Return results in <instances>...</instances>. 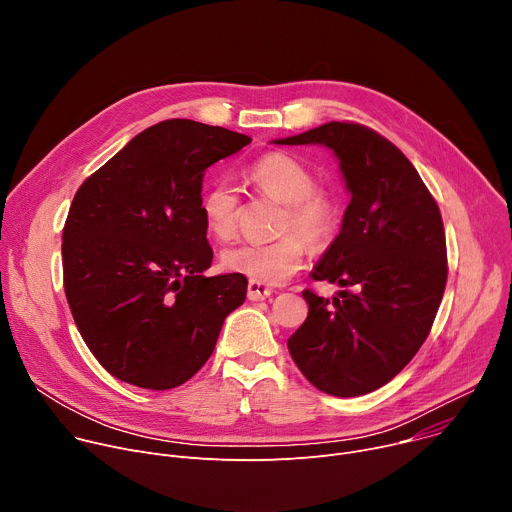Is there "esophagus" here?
I'll return each mask as SVG.
<instances>
[{
    "label": "esophagus",
    "mask_w": 512,
    "mask_h": 512,
    "mask_svg": "<svg viewBox=\"0 0 512 512\" xmlns=\"http://www.w3.org/2000/svg\"><path fill=\"white\" fill-rule=\"evenodd\" d=\"M247 296H249V300H253V302H261V300H265V298H269L271 296V290L265 286V284H259V282H249V286H247Z\"/></svg>",
    "instance_id": "obj_1"
}]
</instances>
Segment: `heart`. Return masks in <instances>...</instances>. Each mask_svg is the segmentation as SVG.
<instances>
[{
	"instance_id": "obj_1",
	"label": "heart",
	"mask_w": 512,
	"mask_h": 512,
	"mask_svg": "<svg viewBox=\"0 0 512 512\" xmlns=\"http://www.w3.org/2000/svg\"><path fill=\"white\" fill-rule=\"evenodd\" d=\"M247 179L257 192L284 202L280 232L286 235L230 247L222 253V265L230 273L245 275L265 286L284 284L304 263L308 247L303 234L314 245L333 237L337 206L327 192L314 188V175L302 163L282 153H269L255 161L247 169ZM202 216L216 239L235 237L239 226V190L235 183L228 179L214 181L202 196ZM294 229L303 234L294 233Z\"/></svg>"
}]
</instances>
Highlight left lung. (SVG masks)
<instances>
[{"mask_svg":"<svg viewBox=\"0 0 512 512\" xmlns=\"http://www.w3.org/2000/svg\"><path fill=\"white\" fill-rule=\"evenodd\" d=\"M275 145L331 149L351 194L341 232L312 271L345 290L333 304L302 292L308 318L288 339L290 355L324 394L374 392L421 349L439 310L447 282L439 206L404 153L357 122H327Z\"/></svg>","mask_w":512,"mask_h":512,"instance_id":"1","label":"left lung"}]
</instances>
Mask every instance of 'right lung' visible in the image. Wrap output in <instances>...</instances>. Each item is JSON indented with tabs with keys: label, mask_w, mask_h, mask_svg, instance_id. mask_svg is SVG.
<instances>
[{
	"label": "right lung",
	"mask_w": 512,
	"mask_h": 512,
	"mask_svg": "<svg viewBox=\"0 0 512 512\" xmlns=\"http://www.w3.org/2000/svg\"><path fill=\"white\" fill-rule=\"evenodd\" d=\"M249 143L173 118L81 183L63 228V284L85 345L114 378L147 390L188 382L245 302V275H204L214 253L202 179Z\"/></svg>",
	"instance_id": "add662e5"
}]
</instances>
